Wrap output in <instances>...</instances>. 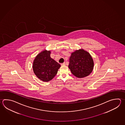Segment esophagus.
<instances>
[{
    "instance_id": "1",
    "label": "esophagus",
    "mask_w": 125,
    "mask_h": 125,
    "mask_svg": "<svg viewBox=\"0 0 125 125\" xmlns=\"http://www.w3.org/2000/svg\"><path fill=\"white\" fill-rule=\"evenodd\" d=\"M65 64V63L64 62V63H62V64H61V65H64Z\"/></svg>"
}]
</instances>
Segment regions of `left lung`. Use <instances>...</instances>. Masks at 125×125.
Listing matches in <instances>:
<instances>
[{"label":"left lung","instance_id":"1","mask_svg":"<svg viewBox=\"0 0 125 125\" xmlns=\"http://www.w3.org/2000/svg\"><path fill=\"white\" fill-rule=\"evenodd\" d=\"M94 67V60L88 52L82 49L72 53L69 68L76 77L81 78L89 76L92 73Z\"/></svg>","mask_w":125,"mask_h":125}]
</instances>
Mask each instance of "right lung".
<instances>
[{"mask_svg": "<svg viewBox=\"0 0 125 125\" xmlns=\"http://www.w3.org/2000/svg\"><path fill=\"white\" fill-rule=\"evenodd\" d=\"M51 51L44 50L36 56L33 62V70L39 79L48 82L56 75L61 66L50 57Z\"/></svg>", "mask_w": 125, "mask_h": 125, "instance_id": "obj_1", "label": "right lung"}]
</instances>
